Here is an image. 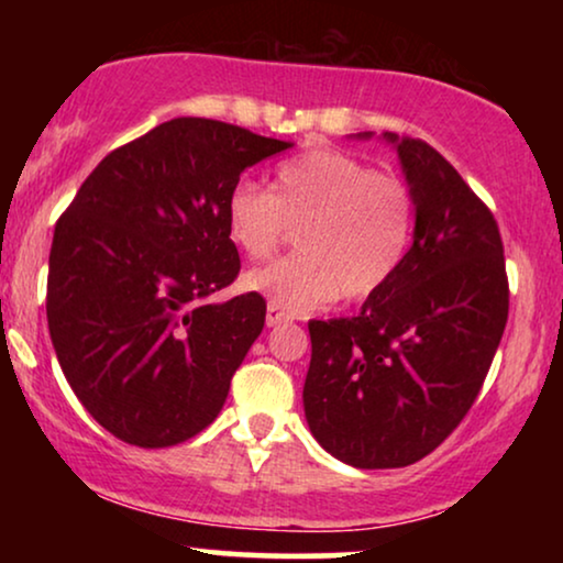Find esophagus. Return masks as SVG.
Here are the masks:
<instances>
[{
  "label": "esophagus",
  "mask_w": 563,
  "mask_h": 563,
  "mask_svg": "<svg viewBox=\"0 0 563 563\" xmlns=\"http://www.w3.org/2000/svg\"><path fill=\"white\" fill-rule=\"evenodd\" d=\"M282 322H289V314L282 312L279 307L268 305V307H266V325H268V328H276V325H282Z\"/></svg>",
  "instance_id": "obj_1"
}]
</instances>
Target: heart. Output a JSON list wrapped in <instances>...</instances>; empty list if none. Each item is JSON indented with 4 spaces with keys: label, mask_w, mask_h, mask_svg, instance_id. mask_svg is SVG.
Wrapping results in <instances>:
<instances>
[{
    "label": "heart",
    "mask_w": 563,
    "mask_h": 563,
    "mask_svg": "<svg viewBox=\"0 0 563 563\" xmlns=\"http://www.w3.org/2000/svg\"><path fill=\"white\" fill-rule=\"evenodd\" d=\"M297 228L287 258L251 268L243 287L287 314L333 302H364L391 282L412 235V197L335 148H312L279 164L272 189L241 179L225 202L230 243L245 258H268Z\"/></svg>",
    "instance_id": "heart-1"
}]
</instances>
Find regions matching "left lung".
Wrapping results in <instances>:
<instances>
[{
    "label": "left lung",
    "instance_id": "1",
    "mask_svg": "<svg viewBox=\"0 0 563 563\" xmlns=\"http://www.w3.org/2000/svg\"><path fill=\"white\" fill-rule=\"evenodd\" d=\"M384 137L415 205L410 251L356 318L307 325V426L330 456L356 468L410 466L453 433L479 395L510 307L489 207L426 141Z\"/></svg>",
    "mask_w": 563,
    "mask_h": 563
}]
</instances>
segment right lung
<instances>
[{"label":"right lung","instance_id":"1","mask_svg":"<svg viewBox=\"0 0 563 563\" xmlns=\"http://www.w3.org/2000/svg\"><path fill=\"white\" fill-rule=\"evenodd\" d=\"M287 148L220 120H168L99 161L58 218L51 341L74 395L120 441L166 449L220 415L266 320L256 291L207 305L241 272L225 202L245 168Z\"/></svg>","mask_w":563,"mask_h":563}]
</instances>
